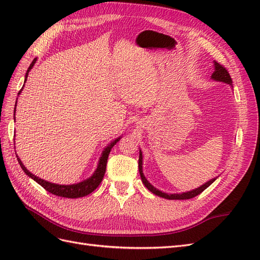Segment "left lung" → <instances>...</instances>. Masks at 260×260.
<instances>
[{
	"mask_svg": "<svg viewBox=\"0 0 260 260\" xmlns=\"http://www.w3.org/2000/svg\"><path fill=\"white\" fill-rule=\"evenodd\" d=\"M211 78L214 80L221 81V82H224V83L232 85V79L230 77V74L228 73L226 68L223 65L219 64L218 61H215V72H214V74L211 75ZM139 171H140V176H141V179H142L143 184L148 188V190L151 191L152 193H154L155 195H158V196H160V198L167 199V200H190V199H193V198H195V196H198L199 194H201L203 191H205L206 188L216 180V179H211L210 181H208L207 183L203 184L202 186H200L198 188H195V190L186 192V193H182V194H167V193L160 192V191L157 190L156 187H154L151 183H149L148 181L145 179L144 175H143V171H142V153H141V151H140V156H139Z\"/></svg>",
	"mask_w": 260,
	"mask_h": 260,
	"instance_id": "8db88e82",
	"label": "left lung"
}]
</instances>
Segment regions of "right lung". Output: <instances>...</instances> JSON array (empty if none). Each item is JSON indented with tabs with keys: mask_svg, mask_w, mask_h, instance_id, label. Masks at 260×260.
<instances>
[{
	"mask_svg": "<svg viewBox=\"0 0 260 260\" xmlns=\"http://www.w3.org/2000/svg\"><path fill=\"white\" fill-rule=\"evenodd\" d=\"M37 58H35L32 60V62H31L27 73H26V79L25 81L27 80V77H28V73L30 72V69L34 67L35 62H36ZM21 92V90L19 91V93ZM18 93V94H19ZM16 106V105H15ZM15 109H16V107H15ZM120 140V138L116 139L114 142H112L111 144H109L104 151H103V154H102V157L100 159V162H99V166L95 170V172H94L93 176L89 179H86L84 181H82V182H79L77 184H72V185H59V184H55V183H51V182H48V181H45L43 179H40L39 177H36L35 175L31 174L30 171H28V169L23 166V164L21 162V160L18 158L17 156V159H18V162L20 165L21 169L25 171V174L28 175V177H30L31 179H34L36 182H38L39 184H40L43 188H45L46 191L54 194V195H57V196H61V198H66V199H78V198H82V196H85L88 195L90 193H92L95 188L100 185V183L102 182V180H103L104 178V175H105V171H106V164H107V158H108V155L109 153H111V149L112 147L118 142V141Z\"/></svg>",
	"mask_w": 260,
	"mask_h": 260,
	"instance_id": "1",
	"label": "right lung"
}]
</instances>
